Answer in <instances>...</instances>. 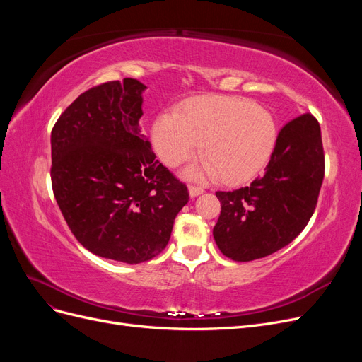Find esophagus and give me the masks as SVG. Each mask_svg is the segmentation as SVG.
Listing matches in <instances>:
<instances>
[{"label":"esophagus","mask_w":362,"mask_h":362,"mask_svg":"<svg viewBox=\"0 0 362 362\" xmlns=\"http://www.w3.org/2000/svg\"><path fill=\"white\" fill-rule=\"evenodd\" d=\"M189 192H190L192 198H194V196L204 193L205 190H204V187H199V185H189Z\"/></svg>","instance_id":"34e87169"}]
</instances>
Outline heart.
I'll list each match as a JSON object with an SVG mask.
<instances>
[{
	"mask_svg": "<svg viewBox=\"0 0 362 362\" xmlns=\"http://www.w3.org/2000/svg\"><path fill=\"white\" fill-rule=\"evenodd\" d=\"M158 157L170 168L192 158L201 144V166L192 177L214 175L225 184L254 180L267 166L278 140L272 113L245 98L206 95L185 101L177 115H160L151 129Z\"/></svg>",
	"mask_w": 362,
	"mask_h": 362,
	"instance_id": "heart-1",
	"label": "heart"
}]
</instances>
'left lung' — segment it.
<instances>
[{"label": "left lung", "instance_id": "left-lung-1", "mask_svg": "<svg viewBox=\"0 0 362 362\" xmlns=\"http://www.w3.org/2000/svg\"><path fill=\"white\" fill-rule=\"evenodd\" d=\"M323 177L319 120L305 113L281 128L262 177L216 192L222 206L213 229L217 247L234 261H252L287 246L314 214Z\"/></svg>", "mask_w": 362, "mask_h": 362}]
</instances>
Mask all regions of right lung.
<instances>
[{
    "mask_svg": "<svg viewBox=\"0 0 362 362\" xmlns=\"http://www.w3.org/2000/svg\"><path fill=\"white\" fill-rule=\"evenodd\" d=\"M145 84L107 81L81 93L51 131V184L75 238L127 264L157 257L189 202L187 185L156 160L139 119Z\"/></svg>",
    "mask_w": 362,
    "mask_h": 362,
    "instance_id": "1",
    "label": "right lung"
}]
</instances>
